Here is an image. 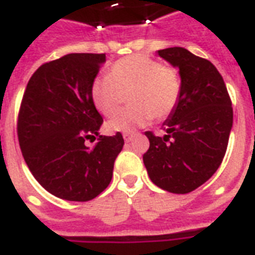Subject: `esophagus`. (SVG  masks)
<instances>
[{
  "label": "esophagus",
  "instance_id": "esophagus-1",
  "mask_svg": "<svg viewBox=\"0 0 255 255\" xmlns=\"http://www.w3.org/2000/svg\"><path fill=\"white\" fill-rule=\"evenodd\" d=\"M133 136H135V132H126V133L123 135V137L127 143H129V141L133 139Z\"/></svg>",
  "mask_w": 255,
  "mask_h": 255
}]
</instances>
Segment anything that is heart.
Here are the masks:
<instances>
[{
	"instance_id": "obj_1",
	"label": "heart",
	"mask_w": 255,
	"mask_h": 255,
	"mask_svg": "<svg viewBox=\"0 0 255 255\" xmlns=\"http://www.w3.org/2000/svg\"><path fill=\"white\" fill-rule=\"evenodd\" d=\"M182 92V79L177 67L163 65L155 58L135 54L120 59L110 74L92 82L91 96L95 107L111 118L127 103L132 107L107 123L112 132H131L151 119H167L177 108Z\"/></svg>"
}]
</instances>
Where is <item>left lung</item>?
Listing matches in <instances>:
<instances>
[{
  "mask_svg": "<svg viewBox=\"0 0 255 255\" xmlns=\"http://www.w3.org/2000/svg\"><path fill=\"white\" fill-rule=\"evenodd\" d=\"M159 55L180 70L181 99L164 123L167 135L145 132L149 149L143 161L159 188L189 193L221 165L233 126L232 100L221 74L208 59L184 47L159 50Z\"/></svg>",
  "mask_w": 255,
  "mask_h": 255,
  "instance_id": "8db88e82",
  "label": "left lung"
}]
</instances>
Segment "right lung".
<instances>
[{
  "label": "right lung",
  "instance_id": "add662e5",
  "mask_svg": "<svg viewBox=\"0 0 255 255\" xmlns=\"http://www.w3.org/2000/svg\"><path fill=\"white\" fill-rule=\"evenodd\" d=\"M106 54H67L46 62L31 75L18 112L22 156L39 184L55 197L90 201L111 182L124 145L120 132L99 136L103 118L92 102L91 86Z\"/></svg>",
  "mask_w": 255,
  "mask_h": 255
}]
</instances>
